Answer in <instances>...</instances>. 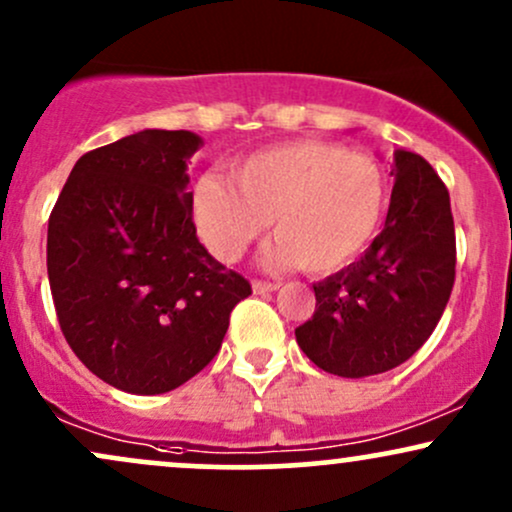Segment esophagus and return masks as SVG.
Listing matches in <instances>:
<instances>
[{"instance_id":"1","label":"esophagus","mask_w":512,"mask_h":512,"mask_svg":"<svg viewBox=\"0 0 512 512\" xmlns=\"http://www.w3.org/2000/svg\"><path fill=\"white\" fill-rule=\"evenodd\" d=\"M276 289H279V284H276V281H262V279L252 281V291L255 293H272Z\"/></svg>"}]
</instances>
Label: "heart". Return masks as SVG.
Returning <instances> with one entry per match:
<instances>
[{"mask_svg":"<svg viewBox=\"0 0 512 512\" xmlns=\"http://www.w3.org/2000/svg\"><path fill=\"white\" fill-rule=\"evenodd\" d=\"M385 202L387 180L373 156L298 139L238 161L231 180H199L192 211L199 238L216 260L236 262L269 221L276 236L269 264L330 274L368 248Z\"/></svg>","mask_w":512,"mask_h":512,"instance_id":"obj_1","label":"heart"}]
</instances>
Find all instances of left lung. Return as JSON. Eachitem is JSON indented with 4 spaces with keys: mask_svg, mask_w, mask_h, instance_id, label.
I'll use <instances>...</instances> for the list:
<instances>
[{
    "mask_svg": "<svg viewBox=\"0 0 512 512\" xmlns=\"http://www.w3.org/2000/svg\"><path fill=\"white\" fill-rule=\"evenodd\" d=\"M385 228L361 260L313 284L296 342L317 368L366 378L397 368L436 330L455 284V221L424 156L397 151Z\"/></svg>",
    "mask_w": 512,
    "mask_h": 512,
    "instance_id": "8db88e82",
    "label": "left lung"
}]
</instances>
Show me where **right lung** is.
Instances as JSON below:
<instances>
[{"instance_id": "right-lung-1", "label": "right lung", "mask_w": 512, "mask_h": 512, "mask_svg": "<svg viewBox=\"0 0 512 512\" xmlns=\"http://www.w3.org/2000/svg\"><path fill=\"white\" fill-rule=\"evenodd\" d=\"M202 139L144 129L88 151L48 221V276L62 334L117 390L170 392L219 354L250 281L204 250L185 192Z\"/></svg>"}]
</instances>
